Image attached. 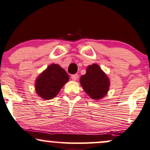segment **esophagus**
<instances>
[{
	"instance_id": "34e87169",
	"label": "esophagus",
	"mask_w": 150,
	"mask_h": 150,
	"mask_svg": "<svg viewBox=\"0 0 150 150\" xmlns=\"http://www.w3.org/2000/svg\"><path fill=\"white\" fill-rule=\"evenodd\" d=\"M77 78H78V75H77V74H75V75H71V79L73 80H77Z\"/></svg>"
}]
</instances>
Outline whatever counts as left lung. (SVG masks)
Listing matches in <instances>:
<instances>
[{"label":"left lung","mask_w":150,"mask_h":150,"mask_svg":"<svg viewBox=\"0 0 150 150\" xmlns=\"http://www.w3.org/2000/svg\"><path fill=\"white\" fill-rule=\"evenodd\" d=\"M80 82L84 91L96 100L104 98L110 86L109 77L96 64L86 68V74L81 76Z\"/></svg>","instance_id":"obj_1"}]
</instances>
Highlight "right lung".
<instances>
[{"label":"right lung","instance_id":"right-lung-1","mask_svg":"<svg viewBox=\"0 0 150 150\" xmlns=\"http://www.w3.org/2000/svg\"><path fill=\"white\" fill-rule=\"evenodd\" d=\"M68 80L66 70L59 65L52 64L36 78L35 92L44 100H50L56 97Z\"/></svg>","mask_w":150,"mask_h":150}]
</instances>
